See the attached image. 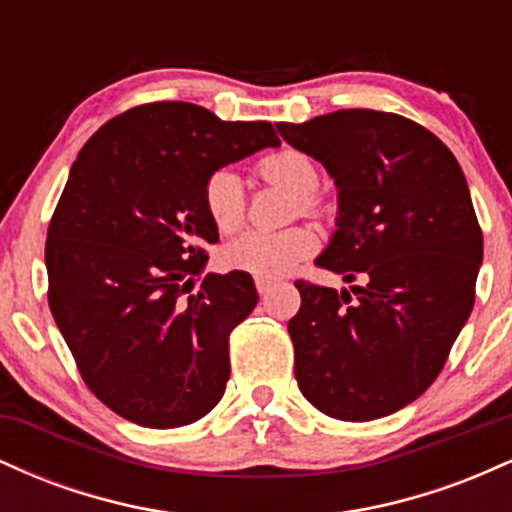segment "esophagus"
<instances>
[{"label":"esophagus","instance_id":"1","mask_svg":"<svg viewBox=\"0 0 512 512\" xmlns=\"http://www.w3.org/2000/svg\"><path fill=\"white\" fill-rule=\"evenodd\" d=\"M255 286H257V293H260L262 298H267L269 293H272V289H274V281H269V279H260V276H257V279H255Z\"/></svg>","mask_w":512,"mask_h":512}]
</instances>
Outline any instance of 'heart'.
<instances>
[{
    "label": "heart",
    "mask_w": 512,
    "mask_h": 512,
    "mask_svg": "<svg viewBox=\"0 0 512 512\" xmlns=\"http://www.w3.org/2000/svg\"><path fill=\"white\" fill-rule=\"evenodd\" d=\"M257 173L262 180L284 190L296 192L293 209L301 214L322 216L327 211L325 199L315 190L320 180L315 158L301 149L272 151L257 161ZM204 211L219 233H233L245 221V190L243 182L231 170L211 173L202 190ZM315 231L308 226H291L279 233L248 231L226 245L221 252L223 267L231 272H245L260 279H279L317 252Z\"/></svg>",
    "instance_id": "obj_1"
}]
</instances>
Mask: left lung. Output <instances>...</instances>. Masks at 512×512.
Masks as SVG:
<instances>
[{"instance_id":"8db88e82","label":"left lung","mask_w":512,"mask_h":512,"mask_svg":"<svg viewBox=\"0 0 512 512\" xmlns=\"http://www.w3.org/2000/svg\"><path fill=\"white\" fill-rule=\"evenodd\" d=\"M276 129L339 187L337 233L315 264L358 281L342 293L296 281L298 387L332 419H380L431 387L474 308L484 238L467 180L436 134L395 113Z\"/></svg>"}]
</instances>
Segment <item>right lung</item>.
I'll list each match as a JSON object with an SVG mask.
<instances>
[{
    "label": "right lung",
    "mask_w": 512,
    "mask_h": 512,
    "mask_svg": "<svg viewBox=\"0 0 512 512\" xmlns=\"http://www.w3.org/2000/svg\"><path fill=\"white\" fill-rule=\"evenodd\" d=\"M269 122H223L195 103H144L93 134L48 226V303L81 378L146 428L195 424L219 404L228 337L257 305L245 272L202 276L219 231L214 170L279 146Z\"/></svg>",
    "instance_id": "right-lung-1"
}]
</instances>
